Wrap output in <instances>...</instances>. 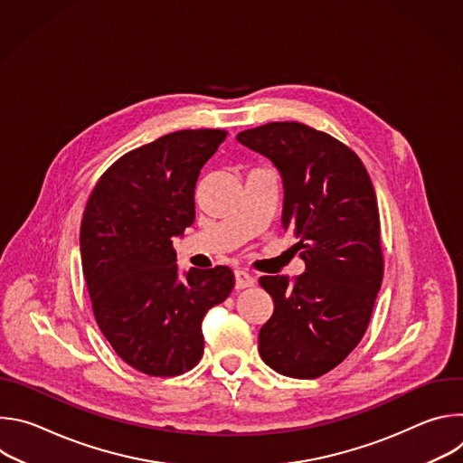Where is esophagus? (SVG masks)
<instances>
[{
  "label": "esophagus",
  "instance_id": "obj_1",
  "mask_svg": "<svg viewBox=\"0 0 463 463\" xmlns=\"http://www.w3.org/2000/svg\"><path fill=\"white\" fill-rule=\"evenodd\" d=\"M234 277H236V289L252 288V286L256 284V279H254L250 273L243 271V269H238V271H234Z\"/></svg>",
  "mask_w": 463,
  "mask_h": 463
}]
</instances>
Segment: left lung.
<instances>
[{"label":"left lung","mask_w":463,"mask_h":463,"mask_svg":"<svg viewBox=\"0 0 463 463\" xmlns=\"http://www.w3.org/2000/svg\"><path fill=\"white\" fill-rule=\"evenodd\" d=\"M236 139L273 161L284 181L282 227L306 271L261 277L275 302L258 350L275 372L315 379L361 343L383 280L377 197L354 150L300 122H269Z\"/></svg>","instance_id":"left-lung-1"}]
</instances>
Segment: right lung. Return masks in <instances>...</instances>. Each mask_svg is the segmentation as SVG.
Instances as JSON below:
<instances>
[{
    "label": "right lung",
    "mask_w": 463,
    "mask_h": 463,
    "mask_svg": "<svg viewBox=\"0 0 463 463\" xmlns=\"http://www.w3.org/2000/svg\"><path fill=\"white\" fill-rule=\"evenodd\" d=\"M225 129H181L124 154L97 181L80 225L82 271L100 332L154 377L203 357L202 322L234 288L227 266L179 279L174 238L194 223V188Z\"/></svg>",
    "instance_id": "obj_1"
}]
</instances>
